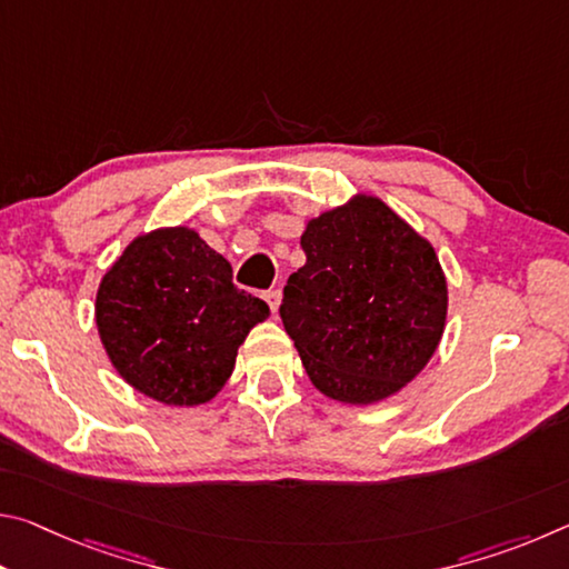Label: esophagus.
Returning a JSON list of instances; mask_svg holds the SVG:
<instances>
[{
	"label": "esophagus",
	"mask_w": 569,
	"mask_h": 569,
	"mask_svg": "<svg viewBox=\"0 0 569 569\" xmlns=\"http://www.w3.org/2000/svg\"><path fill=\"white\" fill-rule=\"evenodd\" d=\"M266 303L271 306V311L273 313H278V306H281V291H278V288H273V291H266Z\"/></svg>",
	"instance_id": "1"
}]
</instances>
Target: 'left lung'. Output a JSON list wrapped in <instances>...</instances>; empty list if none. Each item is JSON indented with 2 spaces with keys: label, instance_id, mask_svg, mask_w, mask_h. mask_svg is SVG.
<instances>
[{
  "label": "left lung",
  "instance_id": "obj_1",
  "mask_svg": "<svg viewBox=\"0 0 569 569\" xmlns=\"http://www.w3.org/2000/svg\"><path fill=\"white\" fill-rule=\"evenodd\" d=\"M301 248L306 266L288 278L281 319L308 379L359 407L393 397L445 333L447 278L435 248L363 192L308 220Z\"/></svg>",
  "mask_w": 569,
  "mask_h": 569
}]
</instances>
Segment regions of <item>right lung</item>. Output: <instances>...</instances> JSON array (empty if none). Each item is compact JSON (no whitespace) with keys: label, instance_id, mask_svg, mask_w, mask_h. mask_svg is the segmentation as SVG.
<instances>
[{"label":"right lung","instance_id":"add662e5","mask_svg":"<svg viewBox=\"0 0 569 569\" xmlns=\"http://www.w3.org/2000/svg\"><path fill=\"white\" fill-rule=\"evenodd\" d=\"M268 306L233 286V268L186 226L142 233L102 276L100 341L134 391L198 407L233 373L238 346Z\"/></svg>","mask_w":569,"mask_h":569}]
</instances>
